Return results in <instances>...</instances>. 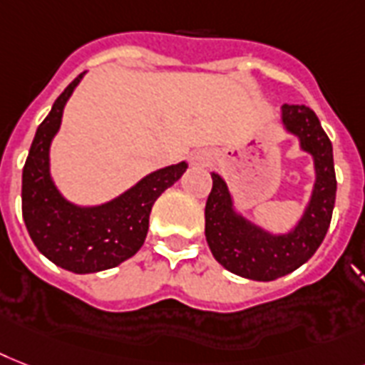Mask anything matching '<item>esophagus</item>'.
Segmentation results:
<instances>
[{
  "instance_id": "esophagus-1",
  "label": "esophagus",
  "mask_w": 365,
  "mask_h": 365,
  "mask_svg": "<svg viewBox=\"0 0 365 365\" xmlns=\"http://www.w3.org/2000/svg\"><path fill=\"white\" fill-rule=\"evenodd\" d=\"M212 161V153L206 152V150H200V152L192 153V163L195 165H208Z\"/></svg>"
}]
</instances>
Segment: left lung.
<instances>
[{
    "label": "left lung",
    "mask_w": 365,
    "mask_h": 365,
    "mask_svg": "<svg viewBox=\"0 0 365 365\" xmlns=\"http://www.w3.org/2000/svg\"><path fill=\"white\" fill-rule=\"evenodd\" d=\"M281 121L300 148L313 155L315 185L309 204L294 229L272 234L234 210L227 183L213 173L212 192L206 200V242L219 264L253 281H274L294 272L315 255L327 236L336 202V170L331 142L317 114L306 105H283Z\"/></svg>",
    "instance_id": "left-lung-1"
}]
</instances>
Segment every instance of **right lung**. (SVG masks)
<instances>
[{
	"label": "right lung",
	"instance_id": "1",
	"mask_svg": "<svg viewBox=\"0 0 365 365\" xmlns=\"http://www.w3.org/2000/svg\"><path fill=\"white\" fill-rule=\"evenodd\" d=\"M82 76L84 73L65 88L37 127L22 170V215L34 244L46 259L75 274H93L121 264L140 250L153 202L182 178L187 163L148 174L110 202H69L50 176V144L61 125L65 103Z\"/></svg>",
	"mask_w": 365,
	"mask_h": 365
}]
</instances>
